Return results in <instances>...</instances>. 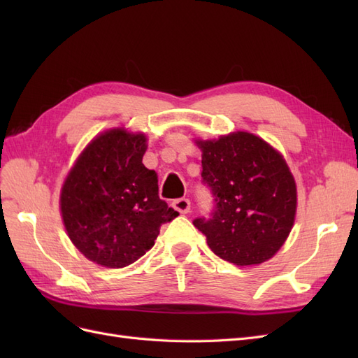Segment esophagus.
I'll return each mask as SVG.
<instances>
[{
    "label": "esophagus",
    "mask_w": 358,
    "mask_h": 358,
    "mask_svg": "<svg viewBox=\"0 0 358 358\" xmlns=\"http://www.w3.org/2000/svg\"><path fill=\"white\" fill-rule=\"evenodd\" d=\"M173 208H175L180 213H188L189 209H191V201L188 199H185V197L176 199L175 201H173Z\"/></svg>",
    "instance_id": "obj_1"
}]
</instances>
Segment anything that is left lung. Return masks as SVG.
Here are the masks:
<instances>
[{"instance_id": "1", "label": "left lung", "mask_w": 358, "mask_h": 358, "mask_svg": "<svg viewBox=\"0 0 358 358\" xmlns=\"http://www.w3.org/2000/svg\"><path fill=\"white\" fill-rule=\"evenodd\" d=\"M201 182L213 197L209 218L192 224L215 255L236 266L272 258L294 224L296 182L279 152L249 133L197 142Z\"/></svg>"}]
</instances>
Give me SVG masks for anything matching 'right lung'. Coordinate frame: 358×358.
<instances>
[{"label":"right lung","mask_w":358,"mask_h":358,"mask_svg":"<svg viewBox=\"0 0 358 358\" xmlns=\"http://www.w3.org/2000/svg\"><path fill=\"white\" fill-rule=\"evenodd\" d=\"M145 150L143 134L110 129L86 146L64 183V225L96 264H133L155 245L161 225L179 215L159 199L157 173L142 162Z\"/></svg>","instance_id":"1"}]
</instances>
